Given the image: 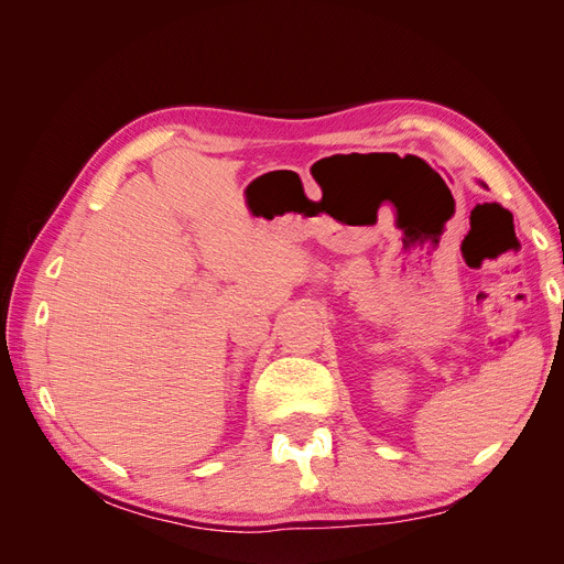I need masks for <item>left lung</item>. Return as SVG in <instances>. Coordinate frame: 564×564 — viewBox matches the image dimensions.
Wrapping results in <instances>:
<instances>
[{"mask_svg": "<svg viewBox=\"0 0 564 564\" xmlns=\"http://www.w3.org/2000/svg\"><path fill=\"white\" fill-rule=\"evenodd\" d=\"M562 315H564V305H562Z\"/></svg>", "mask_w": 564, "mask_h": 564, "instance_id": "left-lung-1", "label": "left lung"}]
</instances>
